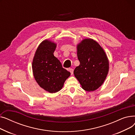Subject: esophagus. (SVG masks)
Here are the masks:
<instances>
[{"label":"esophagus","instance_id":"1","mask_svg":"<svg viewBox=\"0 0 135 135\" xmlns=\"http://www.w3.org/2000/svg\"><path fill=\"white\" fill-rule=\"evenodd\" d=\"M69 72H70V74H71V75H73V68H69Z\"/></svg>","mask_w":135,"mask_h":135}]
</instances>
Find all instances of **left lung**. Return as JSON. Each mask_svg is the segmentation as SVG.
Instances as JSON below:
<instances>
[{"label": "left lung", "instance_id": "left-lung-1", "mask_svg": "<svg viewBox=\"0 0 135 135\" xmlns=\"http://www.w3.org/2000/svg\"><path fill=\"white\" fill-rule=\"evenodd\" d=\"M80 65L74 74L87 91H94L104 83L109 71V60L103 48L95 40L86 38L76 46Z\"/></svg>", "mask_w": 135, "mask_h": 135}]
</instances>
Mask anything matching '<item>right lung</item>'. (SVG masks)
<instances>
[{
	"label": "right lung",
	"instance_id": "obj_1",
	"mask_svg": "<svg viewBox=\"0 0 135 135\" xmlns=\"http://www.w3.org/2000/svg\"><path fill=\"white\" fill-rule=\"evenodd\" d=\"M56 46L55 42L51 40H43L37 47L32 62L35 81L42 89L50 93L61 90L70 75L54 55Z\"/></svg>",
	"mask_w": 135,
	"mask_h": 135
}]
</instances>
